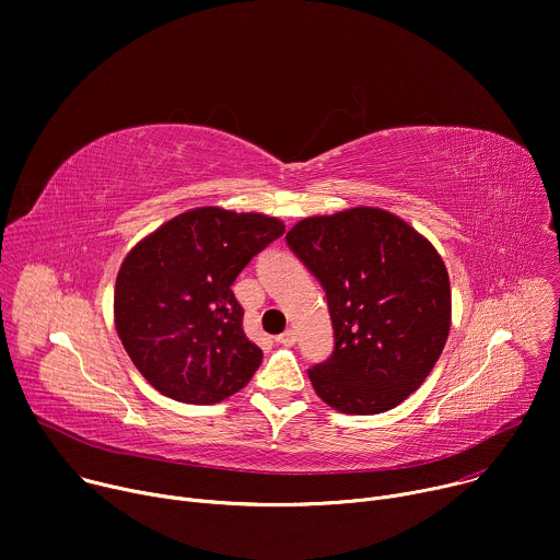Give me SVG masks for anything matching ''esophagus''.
Instances as JSON below:
<instances>
[{
	"label": "esophagus",
	"instance_id": "1",
	"mask_svg": "<svg viewBox=\"0 0 560 560\" xmlns=\"http://www.w3.org/2000/svg\"><path fill=\"white\" fill-rule=\"evenodd\" d=\"M280 345H284V347H293L295 345V340H298V334L293 331V329H287L284 334H280L278 338H276Z\"/></svg>",
	"mask_w": 560,
	"mask_h": 560
}]
</instances>
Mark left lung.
Segmentation results:
<instances>
[{"label":"left lung","instance_id":"8db88e82","mask_svg":"<svg viewBox=\"0 0 560 560\" xmlns=\"http://www.w3.org/2000/svg\"><path fill=\"white\" fill-rule=\"evenodd\" d=\"M287 244L325 289L334 351L308 369L342 413H383L416 392L443 353L452 289L443 258L405 220L355 207L300 220Z\"/></svg>","mask_w":560,"mask_h":560}]
</instances>
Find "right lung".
Wrapping results in <instances>:
<instances>
[{
  "mask_svg": "<svg viewBox=\"0 0 560 560\" xmlns=\"http://www.w3.org/2000/svg\"><path fill=\"white\" fill-rule=\"evenodd\" d=\"M282 233L269 215L202 207L168 220L124 258L115 329L160 394L213 405L254 378L262 349L244 336L231 284Z\"/></svg>",
  "mask_w": 560,
  "mask_h": 560,
  "instance_id": "add662e5",
  "label": "right lung"
}]
</instances>
